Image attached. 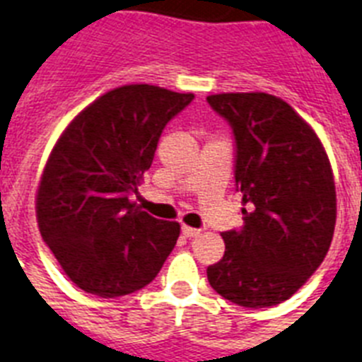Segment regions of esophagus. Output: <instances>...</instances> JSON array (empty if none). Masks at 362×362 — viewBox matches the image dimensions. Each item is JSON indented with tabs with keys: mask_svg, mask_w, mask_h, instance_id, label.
Segmentation results:
<instances>
[{
	"mask_svg": "<svg viewBox=\"0 0 362 362\" xmlns=\"http://www.w3.org/2000/svg\"><path fill=\"white\" fill-rule=\"evenodd\" d=\"M201 228H193V227H187V225H182V234L186 238H195L201 234Z\"/></svg>",
	"mask_w": 362,
	"mask_h": 362,
	"instance_id": "obj_1",
	"label": "esophagus"
}]
</instances>
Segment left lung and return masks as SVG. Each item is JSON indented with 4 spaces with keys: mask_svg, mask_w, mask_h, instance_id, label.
<instances>
[{
    "mask_svg": "<svg viewBox=\"0 0 362 362\" xmlns=\"http://www.w3.org/2000/svg\"><path fill=\"white\" fill-rule=\"evenodd\" d=\"M236 141L243 227L223 232L225 255L206 269L219 296L249 308L292 298L324 262L337 223L333 171L318 135L266 93L208 96Z\"/></svg>",
    "mask_w": 362,
    "mask_h": 362,
    "instance_id": "obj_1",
    "label": "left lung"
}]
</instances>
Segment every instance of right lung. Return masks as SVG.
<instances>
[{
  "instance_id": "right-lung-1",
  "label": "right lung",
  "mask_w": 362,
  "mask_h": 362,
  "mask_svg": "<svg viewBox=\"0 0 362 362\" xmlns=\"http://www.w3.org/2000/svg\"><path fill=\"white\" fill-rule=\"evenodd\" d=\"M193 98L122 85L87 105L55 143L38 184L37 221L63 272L85 292H137L175 249L180 225L141 211L130 197L165 124Z\"/></svg>"
}]
</instances>
